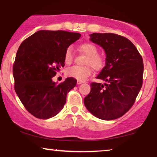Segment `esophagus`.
<instances>
[{"instance_id":"obj_1","label":"esophagus","mask_w":157,"mask_h":157,"mask_svg":"<svg viewBox=\"0 0 157 157\" xmlns=\"http://www.w3.org/2000/svg\"><path fill=\"white\" fill-rule=\"evenodd\" d=\"M84 82H85V81H83V80H77V85H80V84H82V83H84Z\"/></svg>"}]
</instances>
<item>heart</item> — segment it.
Masks as SVG:
<instances>
[{
  "label": "heart",
  "instance_id": "1",
  "mask_svg": "<svg viewBox=\"0 0 157 157\" xmlns=\"http://www.w3.org/2000/svg\"><path fill=\"white\" fill-rule=\"evenodd\" d=\"M80 51L87 56L85 60V66H72L66 70V74L69 77L77 79V80H85L90 75H91V65L95 70H101L105 64V59L101 54H98L97 46L90 42H85L79 47ZM64 62L70 64L74 59V53L72 47L67 48L64 56Z\"/></svg>",
  "mask_w": 157,
  "mask_h": 157
}]
</instances>
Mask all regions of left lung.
<instances>
[{
    "mask_svg": "<svg viewBox=\"0 0 157 157\" xmlns=\"http://www.w3.org/2000/svg\"><path fill=\"white\" fill-rule=\"evenodd\" d=\"M90 36L91 41L105 52V66L97 78L106 83H91L85 105L98 118L114 120L124 116L135 103L143 84V59L126 37L111 33H93Z\"/></svg>",
    "mask_w": 157,
    "mask_h": 157,
    "instance_id": "left-lung-1",
    "label": "left lung"
}]
</instances>
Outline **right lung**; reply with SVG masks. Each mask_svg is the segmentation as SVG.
Segmentation results:
<instances>
[{
    "mask_svg": "<svg viewBox=\"0 0 157 157\" xmlns=\"http://www.w3.org/2000/svg\"><path fill=\"white\" fill-rule=\"evenodd\" d=\"M79 33L41 30L21 44L13 66L14 89L25 108L37 118L47 119L61 111L67 94L77 80L67 77L57 85L52 81L64 67V56Z\"/></svg>",
    "mask_w": 157,
    "mask_h": 157,
    "instance_id": "right-lung-1",
    "label": "right lung"
}]
</instances>
